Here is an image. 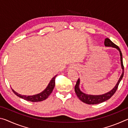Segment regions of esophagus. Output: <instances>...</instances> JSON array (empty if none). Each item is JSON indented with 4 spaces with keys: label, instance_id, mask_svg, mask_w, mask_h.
Here are the masks:
<instances>
[{
    "label": "esophagus",
    "instance_id": "obj_1",
    "mask_svg": "<svg viewBox=\"0 0 128 128\" xmlns=\"http://www.w3.org/2000/svg\"><path fill=\"white\" fill-rule=\"evenodd\" d=\"M73 68H76V69H77V67H76V66H73Z\"/></svg>",
    "mask_w": 128,
    "mask_h": 128
}]
</instances>
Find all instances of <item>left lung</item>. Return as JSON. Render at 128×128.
Instances as JSON below:
<instances>
[{"label": "left lung", "mask_w": 128, "mask_h": 128, "mask_svg": "<svg viewBox=\"0 0 128 128\" xmlns=\"http://www.w3.org/2000/svg\"><path fill=\"white\" fill-rule=\"evenodd\" d=\"M104 45L106 47H114V48H115L118 50L119 52H120L121 66V68L122 69V74L121 75L120 78L118 80V83L116 84V86L113 89L111 90L110 92L106 93V94H104L102 95H88V94H85V93L82 92L79 88L80 81V79L78 78V80L77 81L75 87H74L75 92L77 96H78V98L80 99V100H81L82 102H83L84 103L88 104H96L102 103L103 102H105L111 98L116 92V90L118 88V86L119 85V84H120L121 80H122L123 76H124V66H123L122 55V53H121V51L120 50V48H119L117 45L114 44V43L112 42L109 38L105 39Z\"/></svg>", "instance_id": "8db88e82"}]
</instances>
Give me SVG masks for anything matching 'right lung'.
<instances>
[{
  "instance_id": "right-lung-1",
  "label": "right lung",
  "mask_w": 128,
  "mask_h": 128,
  "mask_svg": "<svg viewBox=\"0 0 128 128\" xmlns=\"http://www.w3.org/2000/svg\"><path fill=\"white\" fill-rule=\"evenodd\" d=\"M56 77V76H54L52 78L48 86H47V87L46 88V89L43 90L42 92L39 93L38 94L32 95V96H26V95H23L18 94V93L16 92L14 90H13L12 88V90L15 95H16L17 96H18L21 98L25 99L26 100L32 102H37L43 101L48 98L49 95L51 94L52 92L55 85V80Z\"/></svg>"
}]
</instances>
